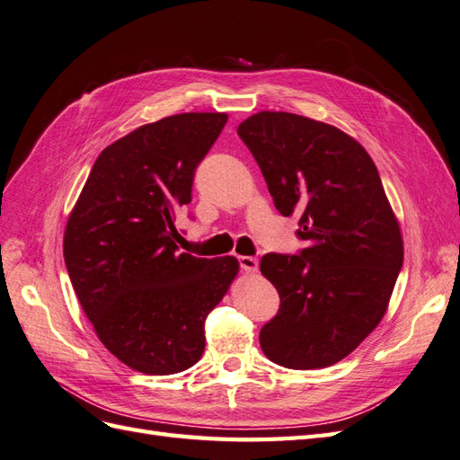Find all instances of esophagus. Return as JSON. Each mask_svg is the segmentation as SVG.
Instances as JSON below:
<instances>
[{
  "label": "esophagus",
  "instance_id": "1",
  "mask_svg": "<svg viewBox=\"0 0 460 460\" xmlns=\"http://www.w3.org/2000/svg\"><path fill=\"white\" fill-rule=\"evenodd\" d=\"M238 261H240V269H242L243 272H247V274H253V272H257V269H259V261H257L255 257L243 255V257H238Z\"/></svg>",
  "mask_w": 460,
  "mask_h": 460
}]
</instances>
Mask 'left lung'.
I'll return each instance as SVG.
<instances>
[{
	"mask_svg": "<svg viewBox=\"0 0 460 460\" xmlns=\"http://www.w3.org/2000/svg\"><path fill=\"white\" fill-rule=\"evenodd\" d=\"M267 180L274 207L297 213V255L267 253L261 272L280 309L261 328L272 363L313 370L336 365L382 320L402 240L365 147L330 124L261 111L238 127Z\"/></svg>",
	"mask_w": 460,
	"mask_h": 460,
	"instance_id": "obj_1",
	"label": "left lung"
}]
</instances>
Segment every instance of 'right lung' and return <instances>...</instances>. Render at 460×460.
<instances>
[{
    "mask_svg": "<svg viewBox=\"0 0 460 460\" xmlns=\"http://www.w3.org/2000/svg\"><path fill=\"white\" fill-rule=\"evenodd\" d=\"M225 113L144 124L95 159L66 222L63 255L76 297L107 349L144 374H176L205 349V318L225 297L234 257L180 253L174 215Z\"/></svg>",
    "mask_w": 460,
    "mask_h": 460,
    "instance_id": "obj_1",
    "label": "right lung"
}]
</instances>
